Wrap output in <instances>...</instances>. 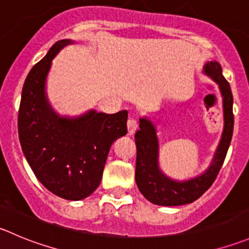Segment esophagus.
<instances>
[{
    "label": "esophagus",
    "mask_w": 249,
    "mask_h": 249,
    "mask_svg": "<svg viewBox=\"0 0 249 249\" xmlns=\"http://www.w3.org/2000/svg\"><path fill=\"white\" fill-rule=\"evenodd\" d=\"M137 127H139V124L135 119H129L127 120V131H129V135H134L136 132Z\"/></svg>",
    "instance_id": "34e87169"
}]
</instances>
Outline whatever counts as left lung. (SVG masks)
<instances>
[{
	"label": "left lung",
	"instance_id": "8db88e82",
	"mask_svg": "<svg viewBox=\"0 0 249 249\" xmlns=\"http://www.w3.org/2000/svg\"><path fill=\"white\" fill-rule=\"evenodd\" d=\"M203 74L218 85L223 98L224 113L220 141L211 165L203 173L189 180H175L163 173L159 166V140L156 125L147 117L140 118V130L135 134L137 148L135 180L144 198L157 206H182L198 199L214 182L228 153L233 132V98L230 84L224 78L223 69L216 60L204 64Z\"/></svg>",
	"mask_w": 249,
	"mask_h": 249
}]
</instances>
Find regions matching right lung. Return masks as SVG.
Masks as SVG:
<instances>
[{"label": "right lung", "mask_w": 249, "mask_h": 249, "mask_svg": "<svg viewBox=\"0 0 249 249\" xmlns=\"http://www.w3.org/2000/svg\"><path fill=\"white\" fill-rule=\"evenodd\" d=\"M71 38L57 41L33 67L21 91L18 132L21 149L37 180L68 201L90 196L102 178L110 146L127 132V112L90 109L78 117L60 115L50 103L46 81L52 60Z\"/></svg>", "instance_id": "obj_1"}]
</instances>
